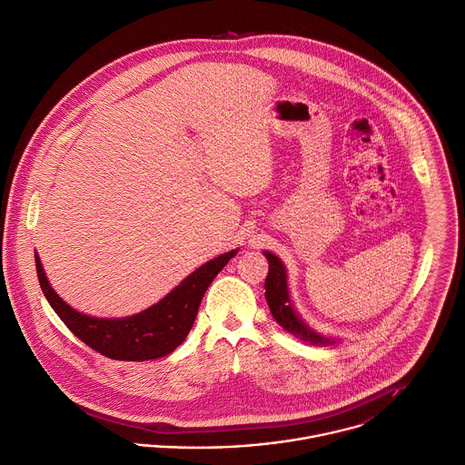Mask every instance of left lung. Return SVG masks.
Wrapping results in <instances>:
<instances>
[{"mask_svg":"<svg viewBox=\"0 0 465 465\" xmlns=\"http://www.w3.org/2000/svg\"><path fill=\"white\" fill-rule=\"evenodd\" d=\"M265 258L269 260V274L265 278V298L267 305L271 309L272 318L292 336L311 343V345H334L336 338H327L314 329H311L294 311L291 296H289V287H287V271L282 263V260L269 252L263 251Z\"/></svg>","mask_w":465,"mask_h":465,"instance_id":"obj_1","label":"left lung"}]
</instances>
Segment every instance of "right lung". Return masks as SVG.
Listing matches in <instances>:
<instances>
[{
  "label": "right lung",
  "mask_w": 465,
  "mask_h": 465,
  "mask_svg": "<svg viewBox=\"0 0 465 465\" xmlns=\"http://www.w3.org/2000/svg\"><path fill=\"white\" fill-rule=\"evenodd\" d=\"M236 252L238 249H232L203 263L158 303L127 318H94L78 312L51 287L38 254L36 271L47 302L84 343L113 360L143 361L171 354L187 338L207 287Z\"/></svg>",
  "instance_id": "right-lung-1"
}]
</instances>
